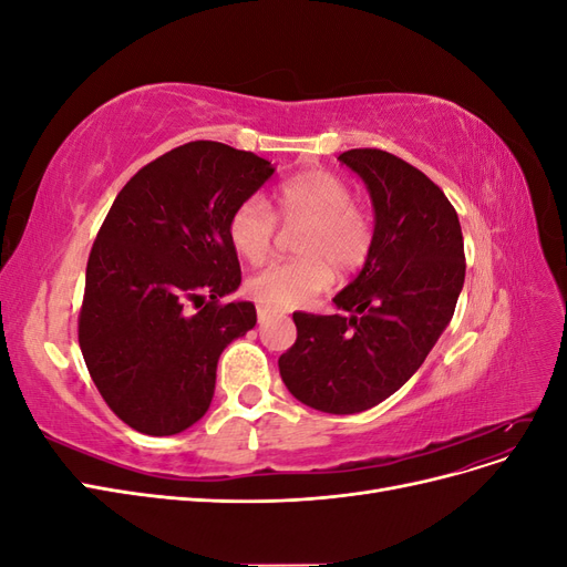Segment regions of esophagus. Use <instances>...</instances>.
I'll return each mask as SVG.
<instances>
[{
  "instance_id": "1",
  "label": "esophagus",
  "mask_w": 567,
  "mask_h": 567,
  "mask_svg": "<svg viewBox=\"0 0 567 567\" xmlns=\"http://www.w3.org/2000/svg\"><path fill=\"white\" fill-rule=\"evenodd\" d=\"M271 317V310H269V307H265V305H257V321H267Z\"/></svg>"
}]
</instances>
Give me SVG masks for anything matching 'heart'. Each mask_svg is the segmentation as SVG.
I'll list each match as a JSON object with an SVG mask.
<instances>
[{
    "mask_svg": "<svg viewBox=\"0 0 567 567\" xmlns=\"http://www.w3.org/2000/svg\"><path fill=\"white\" fill-rule=\"evenodd\" d=\"M277 219L298 227L293 260L274 262L248 279L246 290L271 310L310 302L340 277H352L371 260L375 227L371 213L354 200L350 184L329 169H307L279 184L269 205L260 198L238 203L227 221L229 244L238 257L257 265L277 241Z\"/></svg>",
    "mask_w": 567,
    "mask_h": 567,
    "instance_id": "obj_1",
    "label": "heart"
}]
</instances>
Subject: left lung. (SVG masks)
Wrapping results in <instances>:
<instances>
[{
  "instance_id": "left-lung-1",
  "label": "left lung",
  "mask_w": 567,
  "mask_h": 567,
  "mask_svg": "<svg viewBox=\"0 0 567 567\" xmlns=\"http://www.w3.org/2000/svg\"><path fill=\"white\" fill-rule=\"evenodd\" d=\"M338 161L367 182L373 252L333 298L340 315H293L298 338L279 371L302 404L357 414L388 400L425 362L454 317L466 255L454 205L419 167L381 148H352Z\"/></svg>"
}]
</instances>
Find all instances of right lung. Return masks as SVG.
I'll list each match as a JSON object with an SVG mask.
<instances>
[{
  "instance_id": "add662e5",
  "label": "right lung",
  "mask_w": 567,
  "mask_h": 567,
  "mask_svg": "<svg viewBox=\"0 0 567 567\" xmlns=\"http://www.w3.org/2000/svg\"><path fill=\"white\" fill-rule=\"evenodd\" d=\"M274 173L219 142L151 161L120 192L87 260L78 340L113 414L144 435H177L208 411L217 359L250 331L227 221Z\"/></svg>"
}]
</instances>
